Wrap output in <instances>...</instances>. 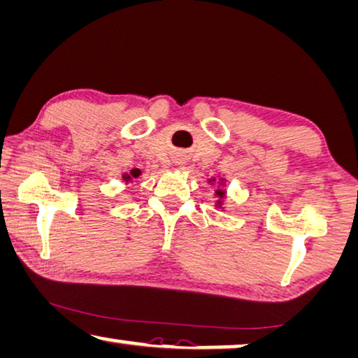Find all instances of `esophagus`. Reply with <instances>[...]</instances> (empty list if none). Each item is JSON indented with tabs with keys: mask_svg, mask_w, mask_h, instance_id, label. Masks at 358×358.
<instances>
[{
	"mask_svg": "<svg viewBox=\"0 0 358 358\" xmlns=\"http://www.w3.org/2000/svg\"><path fill=\"white\" fill-rule=\"evenodd\" d=\"M178 164H180V162H178Z\"/></svg>",
	"mask_w": 358,
	"mask_h": 358,
	"instance_id": "esophagus-1",
	"label": "esophagus"
}]
</instances>
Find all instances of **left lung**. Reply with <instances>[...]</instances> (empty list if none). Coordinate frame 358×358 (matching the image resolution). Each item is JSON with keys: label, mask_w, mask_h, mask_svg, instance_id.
Listing matches in <instances>:
<instances>
[{"label": "left lung", "mask_w": 358, "mask_h": 358, "mask_svg": "<svg viewBox=\"0 0 358 358\" xmlns=\"http://www.w3.org/2000/svg\"><path fill=\"white\" fill-rule=\"evenodd\" d=\"M208 183H215V178H212V180H208ZM221 188H218L217 191H215V196L218 197V201H217V207L218 208H221L223 207V201H224V197H226V191L223 189V186H224V180L221 178V181L218 183Z\"/></svg>", "instance_id": "8db88e82"}]
</instances>
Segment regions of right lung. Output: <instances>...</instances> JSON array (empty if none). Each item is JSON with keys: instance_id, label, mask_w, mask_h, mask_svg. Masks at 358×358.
Listing matches in <instances>:
<instances>
[{"instance_id": "right-lung-1", "label": "right lung", "mask_w": 358, "mask_h": 358, "mask_svg": "<svg viewBox=\"0 0 358 358\" xmlns=\"http://www.w3.org/2000/svg\"><path fill=\"white\" fill-rule=\"evenodd\" d=\"M141 175V170L140 169H132L129 173H122V180L129 183V181H132L134 178H138Z\"/></svg>"}]
</instances>
